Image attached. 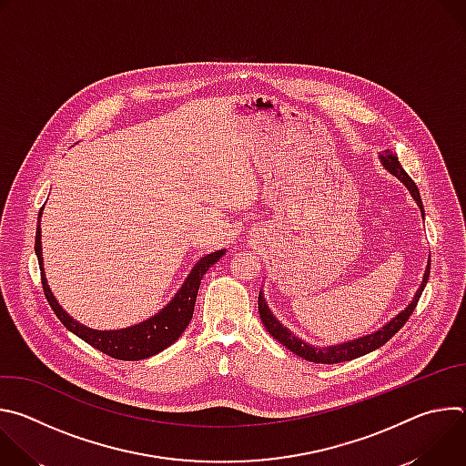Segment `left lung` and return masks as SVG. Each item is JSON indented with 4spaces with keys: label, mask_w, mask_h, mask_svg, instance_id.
Returning <instances> with one entry per match:
<instances>
[{
    "label": "left lung",
    "mask_w": 466,
    "mask_h": 466,
    "mask_svg": "<svg viewBox=\"0 0 466 466\" xmlns=\"http://www.w3.org/2000/svg\"><path fill=\"white\" fill-rule=\"evenodd\" d=\"M380 158H381V164L385 166V169H389L394 177H398V178H400V180L408 186V189L411 191V195H413V198L417 201V205H419L420 210L424 212L419 187H417V184L413 182V178L404 171V167L400 166V162H398V157L387 149V151H383V153L380 155ZM428 277H430V263H428V269H426V273H424V280H422V284H420V288H419V291H417L413 302H411L402 313H398L392 320H389L381 329L374 331V334H370V336H365V338H360V339H354V341H349V343L334 345V347H322V349H320V347H311V345L300 341L299 338H295L288 328H284V326L277 320V317H273V313H271V309L268 308V304H265L261 293L258 295V311H259V319H261L263 326L268 328L269 334H271L279 343H282L288 350H291L293 354L304 358L306 361L322 363V365H334V363L356 360V358L365 356V354H369V352L380 349L381 345H385V343L396 334V331L406 324V320H408V319L411 317V313L415 311L417 302H419V299H420V295H422V291H424V288H426Z\"/></svg>",
    "instance_id": "left-lung-1"
}]
</instances>
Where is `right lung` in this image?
I'll return each instance as SVG.
<instances>
[{
    "instance_id": "add662e5",
    "label": "right lung",
    "mask_w": 466,
    "mask_h": 466,
    "mask_svg": "<svg viewBox=\"0 0 466 466\" xmlns=\"http://www.w3.org/2000/svg\"><path fill=\"white\" fill-rule=\"evenodd\" d=\"M42 208H40V214H42ZM35 252L38 256L40 271H42L40 279H42L44 295H46L51 309L58 317V320L70 331H74L77 338H81L83 341H86L99 352H103L114 360H121V361H138V360L151 358V356L162 352L164 349H167L169 345H173L182 336V331L186 329V326L189 324V320L193 317L195 299H197L198 286H201L203 275H207V271L212 268V265L225 254V250H218V252H212V254L201 258V261H198L191 269L189 277L186 279V282L182 284V288L178 289L175 299L155 317H151L137 326L125 328V329L99 331V329L86 328V326L79 324L77 320H74L55 300V297L47 286L44 268H42L40 218H38V227H36Z\"/></svg>"
}]
</instances>
